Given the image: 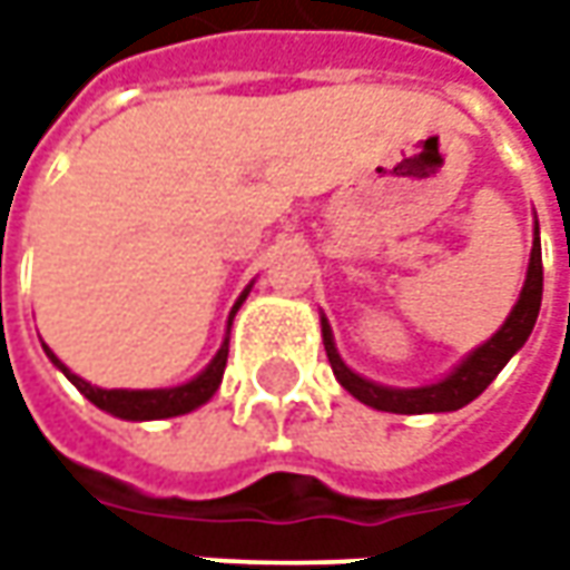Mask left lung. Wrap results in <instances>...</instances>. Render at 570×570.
Listing matches in <instances>:
<instances>
[{
	"mask_svg": "<svg viewBox=\"0 0 570 570\" xmlns=\"http://www.w3.org/2000/svg\"><path fill=\"white\" fill-rule=\"evenodd\" d=\"M539 304H542V247H539V222L533 228V250H530V266H527V282L523 292L517 297L514 311L501 323V330L492 340L482 342L475 352H470L463 362L450 371L444 381L428 383V386H383L355 374L348 364L342 362L333 342V330L326 317H320L323 326V345H326V358L333 364L336 381L358 400V403L381 409V412H396V415H425V412H456L466 403H472L489 383L498 377V371L514 358V352L523 348V342L530 340L533 326L539 317Z\"/></svg>",
	"mask_w": 570,
	"mask_h": 570,
	"instance_id": "1",
	"label": "left lung"
}]
</instances>
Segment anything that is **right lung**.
Instances as JSON below:
<instances>
[{"mask_svg": "<svg viewBox=\"0 0 570 570\" xmlns=\"http://www.w3.org/2000/svg\"><path fill=\"white\" fill-rule=\"evenodd\" d=\"M250 295V285L244 288V295L234 301V307H230V317H228V333H230V320L237 314V307L247 301ZM43 352H47V358L69 377V381L76 383L78 393L85 396V400H91V403L104 409V412H110V415H117V419H126V422H151V419H174V415H187L193 409H199L203 403H208L212 396H215V390L222 386V374H225V364H228V336L222 342V348H218V355L208 362V367L203 374H196L193 381L180 383V386H167V390H104V386H95V383L81 381L78 374H72L66 364L56 358L53 352L43 345Z\"/></svg>", "mask_w": 570, "mask_h": 570, "instance_id": "obj_1", "label": "right lung"}]
</instances>
